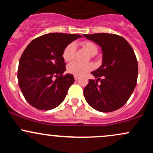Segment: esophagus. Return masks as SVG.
I'll return each mask as SVG.
<instances>
[{
	"instance_id": "1",
	"label": "esophagus",
	"mask_w": 153,
	"mask_h": 153,
	"mask_svg": "<svg viewBox=\"0 0 153 153\" xmlns=\"http://www.w3.org/2000/svg\"><path fill=\"white\" fill-rule=\"evenodd\" d=\"M74 78H75V80H78V76H76V75H74Z\"/></svg>"
}]
</instances>
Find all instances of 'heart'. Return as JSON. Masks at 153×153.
<instances>
[{"label": "heart", "instance_id": "obj_1", "mask_svg": "<svg viewBox=\"0 0 153 153\" xmlns=\"http://www.w3.org/2000/svg\"><path fill=\"white\" fill-rule=\"evenodd\" d=\"M81 46L91 56H94L97 54L98 49L97 45L94 42L91 41L82 42ZM75 51V46L73 43L68 45L64 49L62 52V57L65 62H71L73 59ZM94 69V65L91 64L81 65L78 62H73L68 67V71L71 74L80 77L85 75L89 71Z\"/></svg>", "mask_w": 153, "mask_h": 153}]
</instances>
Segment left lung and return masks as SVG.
<instances>
[{"label":"left lung","instance_id":"obj_1","mask_svg":"<svg viewBox=\"0 0 153 153\" xmlns=\"http://www.w3.org/2000/svg\"><path fill=\"white\" fill-rule=\"evenodd\" d=\"M83 36L101 47L103 54L102 65L91 72L97 79L89 80L84 88L85 99L99 111L119 109L127 103L136 86L138 64L134 50L119 35L99 33Z\"/></svg>","mask_w":153,"mask_h":153}]
</instances>
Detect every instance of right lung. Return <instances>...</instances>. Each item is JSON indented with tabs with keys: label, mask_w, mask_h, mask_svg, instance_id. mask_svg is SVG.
Returning <instances> with one entry per match:
<instances>
[{
	"label": "right lung",
	"mask_w": 153,
	"mask_h": 153,
	"mask_svg": "<svg viewBox=\"0 0 153 153\" xmlns=\"http://www.w3.org/2000/svg\"><path fill=\"white\" fill-rule=\"evenodd\" d=\"M80 37L79 34L50 33L28 45L19 60L18 80L29 104L39 110H50L64 101L75 79L69 73L63 75L66 68L62 52L67 45Z\"/></svg>",
	"instance_id": "add662e5"
}]
</instances>
